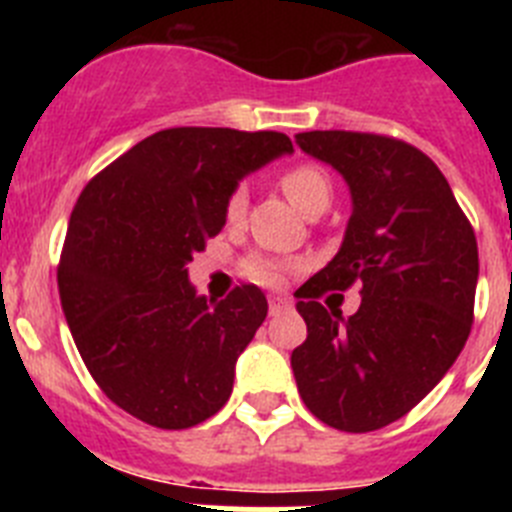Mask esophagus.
Listing matches in <instances>:
<instances>
[{
  "label": "esophagus",
  "instance_id": "esophagus-1",
  "mask_svg": "<svg viewBox=\"0 0 512 512\" xmlns=\"http://www.w3.org/2000/svg\"><path fill=\"white\" fill-rule=\"evenodd\" d=\"M289 302L282 300V297H271L269 300V315H279L282 310H287Z\"/></svg>",
  "mask_w": 512,
  "mask_h": 512
}]
</instances>
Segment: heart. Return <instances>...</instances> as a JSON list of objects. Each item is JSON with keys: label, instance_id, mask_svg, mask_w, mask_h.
<instances>
[{"label": "heart", "instance_id": "obj_1", "mask_svg": "<svg viewBox=\"0 0 512 512\" xmlns=\"http://www.w3.org/2000/svg\"><path fill=\"white\" fill-rule=\"evenodd\" d=\"M279 187H282V192L287 194V200L292 202L302 215H310V212L315 210H325V207L330 205V197H333V184H330L328 174L315 164H297L292 166V169H287L279 176ZM246 205V187H235L233 194L228 197V205H225V215H228L230 223H238V220L246 215ZM246 271L256 279V282L274 284L282 277L284 264H279V261L274 259H264V256H256V259L248 261Z\"/></svg>", "mask_w": 512, "mask_h": 512}]
</instances>
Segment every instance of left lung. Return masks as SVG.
<instances>
[{
  "label": "left lung",
  "mask_w": 512,
  "mask_h": 512,
  "mask_svg": "<svg viewBox=\"0 0 512 512\" xmlns=\"http://www.w3.org/2000/svg\"><path fill=\"white\" fill-rule=\"evenodd\" d=\"M351 192L338 253L295 292L307 341L292 351L302 402L330 428L395 423L449 372L472 330L477 238L446 176L402 140L346 130L295 135ZM362 284L351 319L323 308L328 288Z\"/></svg>",
  "instance_id": "obj_1"
}]
</instances>
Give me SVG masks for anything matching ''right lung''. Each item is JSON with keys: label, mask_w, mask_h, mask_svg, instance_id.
<instances>
[{"label": "right lung", "mask_w": 512, "mask_h": 512, "mask_svg": "<svg viewBox=\"0 0 512 512\" xmlns=\"http://www.w3.org/2000/svg\"><path fill=\"white\" fill-rule=\"evenodd\" d=\"M292 151L271 130H161L79 194L58 292L81 359L117 408L179 431L228 402L235 361L269 305L253 284L207 300L187 264L223 230L243 176Z\"/></svg>", "instance_id": "1"}]
</instances>
